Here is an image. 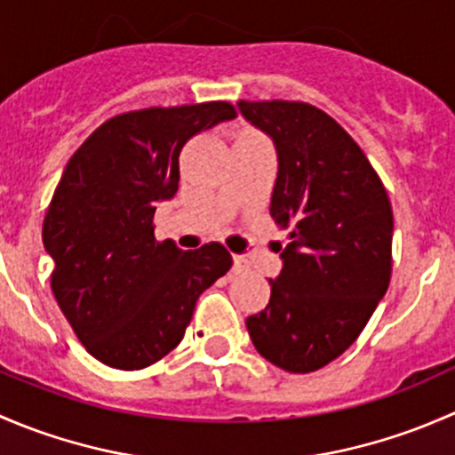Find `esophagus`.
I'll list each match as a JSON object with an SVG mask.
<instances>
[{"mask_svg":"<svg viewBox=\"0 0 455 455\" xmlns=\"http://www.w3.org/2000/svg\"><path fill=\"white\" fill-rule=\"evenodd\" d=\"M246 268H249V264H246L244 257H242V255H233V273L242 275V273H246Z\"/></svg>","mask_w":455,"mask_h":455,"instance_id":"obj_1","label":"esophagus"}]
</instances>
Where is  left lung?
<instances>
[{
    "mask_svg": "<svg viewBox=\"0 0 455 455\" xmlns=\"http://www.w3.org/2000/svg\"><path fill=\"white\" fill-rule=\"evenodd\" d=\"M277 151L270 215L291 227L261 313L246 319L255 350L306 374L341 356L383 299L394 215L370 160L337 121L291 100L237 103Z\"/></svg>",
    "mask_w": 455,
    "mask_h": 455,
    "instance_id": "8db88e82",
    "label": "left lung"
}]
</instances>
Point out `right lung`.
<instances>
[{"mask_svg":"<svg viewBox=\"0 0 455 455\" xmlns=\"http://www.w3.org/2000/svg\"><path fill=\"white\" fill-rule=\"evenodd\" d=\"M233 118L235 109L222 100L121 114L63 169L44 246L54 261L59 308L100 363L140 370L169 355L198 297L231 268L218 242L198 251L156 242L154 213L176 196L185 142Z\"/></svg>","mask_w":455,"mask_h":455,"instance_id":"right-lung-1","label":"right lung"}]
</instances>
